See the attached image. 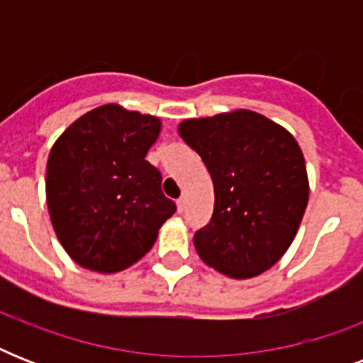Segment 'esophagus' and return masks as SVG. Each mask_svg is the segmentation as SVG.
I'll return each instance as SVG.
<instances>
[{"label": "esophagus", "mask_w": 363, "mask_h": 363, "mask_svg": "<svg viewBox=\"0 0 363 363\" xmlns=\"http://www.w3.org/2000/svg\"><path fill=\"white\" fill-rule=\"evenodd\" d=\"M184 207H186V199L184 198L177 199V211H179V213H182V211H184Z\"/></svg>", "instance_id": "1"}]
</instances>
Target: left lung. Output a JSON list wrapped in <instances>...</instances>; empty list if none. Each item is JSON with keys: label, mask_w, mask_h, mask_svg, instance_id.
Segmentation results:
<instances>
[{"label": "left lung", "mask_w": 363, "mask_h": 363, "mask_svg": "<svg viewBox=\"0 0 363 363\" xmlns=\"http://www.w3.org/2000/svg\"><path fill=\"white\" fill-rule=\"evenodd\" d=\"M215 186L211 222L194 235L199 258L230 279H252L292 245L309 201V177L286 128L248 109L188 118L177 128Z\"/></svg>", "instance_id": "1"}]
</instances>
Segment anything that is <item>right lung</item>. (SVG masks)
Here are the masks:
<instances>
[{
	"mask_svg": "<svg viewBox=\"0 0 363 363\" xmlns=\"http://www.w3.org/2000/svg\"><path fill=\"white\" fill-rule=\"evenodd\" d=\"M158 116L107 104L77 118L48 152L47 207L71 259L96 273L128 269L152 248L175 203L147 162Z\"/></svg>",
	"mask_w": 363,
	"mask_h": 363,
	"instance_id": "1",
	"label": "right lung"
}]
</instances>
